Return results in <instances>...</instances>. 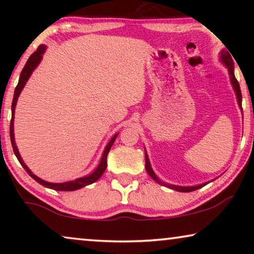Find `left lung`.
<instances>
[{
  "mask_svg": "<svg viewBox=\"0 0 254 254\" xmlns=\"http://www.w3.org/2000/svg\"><path fill=\"white\" fill-rule=\"evenodd\" d=\"M221 60L223 64L227 65L228 67V70H229V75H230V81H231V84L234 86V90L236 92V96H237V100H238V105L239 107L242 109V92H241V88H239V83L237 79L235 77V72H234V61H232L231 59V55L229 54V52H224L222 51L221 52ZM145 170H147V172L149 173V176L151 177L152 179L155 180V182H157L158 184H161L163 186H166L169 187V189H172V190H178V192H192V190H199L201 187H203L206 184H200V185H196V186H177V185H170V184H165L161 182L157 178V176L155 175V172L152 171L151 166H150V162H149V158H148V155L147 152H145Z\"/></svg>",
  "mask_w": 254,
  "mask_h": 254,
  "instance_id": "1",
  "label": "left lung"
}]
</instances>
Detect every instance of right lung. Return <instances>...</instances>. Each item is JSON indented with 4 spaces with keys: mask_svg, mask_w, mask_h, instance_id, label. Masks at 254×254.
I'll return each instance as SVG.
<instances>
[{
    "mask_svg": "<svg viewBox=\"0 0 254 254\" xmlns=\"http://www.w3.org/2000/svg\"><path fill=\"white\" fill-rule=\"evenodd\" d=\"M45 51H46V46H45V45H40V46L38 47V50L34 52V53L29 58V60H27L26 64L24 65L22 72H20L19 81H18V84H17L16 89H15V93H13V99H12V104H11L10 140H11L12 149H13V152H15L17 159H18L23 168L25 169V171L29 173V175L32 177V178L36 180L37 183H39L40 185L47 187V189H52V190H79V189H82V187L88 186V185H90V184L97 182V180H98L100 177H102V175L104 173V171L106 170V166H107V162H106L107 155H109L110 149L113 145L114 141H116L118 134H116L112 138H111V141L109 142V144L106 145L105 150H104V152H103V156H102V159H100L99 165L97 166V169L95 170V171H93L92 173H90L89 176L82 177V178H77L76 180H72V182L54 184V183L45 182V180L40 179L39 177H37L36 175H33V173L31 172V170L27 168L25 163L23 162V159H22V157H20V155L18 152V149H17V145H16V142H15V135H13V118H15V107H16V104H17V99H18L20 92H22L24 85L26 84L27 79H29L31 74H32V71L37 68V65L39 64L41 59H43V54L45 53Z\"/></svg>",
    "mask_w": 254,
    "mask_h": 254,
    "instance_id": "right-lung-1",
    "label": "right lung"
}]
</instances>
